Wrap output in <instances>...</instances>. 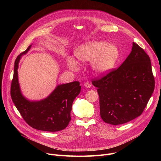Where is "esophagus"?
<instances>
[{
	"instance_id": "34e87169",
	"label": "esophagus",
	"mask_w": 161,
	"mask_h": 161,
	"mask_svg": "<svg viewBox=\"0 0 161 161\" xmlns=\"http://www.w3.org/2000/svg\"><path fill=\"white\" fill-rule=\"evenodd\" d=\"M84 86H85L86 88H90L91 87V85H90V83L89 82H86V83H85Z\"/></svg>"
}]
</instances>
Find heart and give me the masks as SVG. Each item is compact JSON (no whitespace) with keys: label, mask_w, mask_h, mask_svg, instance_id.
I'll return each instance as SVG.
<instances>
[{"label":"heart","mask_w":161,"mask_h":161,"mask_svg":"<svg viewBox=\"0 0 161 161\" xmlns=\"http://www.w3.org/2000/svg\"><path fill=\"white\" fill-rule=\"evenodd\" d=\"M74 55L81 63L92 60V69L97 75H104L110 72L116 65L120 52L115 44L103 41H94L78 47L75 50ZM67 64L71 71H78V63L74 58H67Z\"/></svg>","instance_id":"heart-1"}]
</instances>
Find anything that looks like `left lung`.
Wrapping results in <instances>:
<instances>
[{
  "label": "left lung",
  "mask_w": 161,
  "mask_h": 161,
  "mask_svg": "<svg viewBox=\"0 0 161 161\" xmlns=\"http://www.w3.org/2000/svg\"><path fill=\"white\" fill-rule=\"evenodd\" d=\"M97 87L100 114L107 124L117 125L141 115L155 87L149 56L135 42L116 70L92 81Z\"/></svg>",
  "instance_id": "obj_1"
}]
</instances>
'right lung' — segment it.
Returning a JSON list of instances; mask_svg holds the SVG:
<instances>
[{
    "instance_id": "obj_1",
    "label": "right lung",
    "mask_w": 161,
    "mask_h": 161,
    "mask_svg": "<svg viewBox=\"0 0 161 161\" xmlns=\"http://www.w3.org/2000/svg\"><path fill=\"white\" fill-rule=\"evenodd\" d=\"M32 44L15 60L11 86L12 100L23 119L32 128L49 132L63 130L71 120L73 103L81 91L80 82L58 85L48 97L40 101L27 99L20 89L18 69L21 57L30 50Z\"/></svg>"
}]
</instances>
